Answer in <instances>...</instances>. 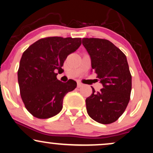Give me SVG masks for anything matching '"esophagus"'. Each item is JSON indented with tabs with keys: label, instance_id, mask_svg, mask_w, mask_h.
Segmentation results:
<instances>
[{
	"label": "esophagus",
	"instance_id": "esophagus-1",
	"mask_svg": "<svg viewBox=\"0 0 153 153\" xmlns=\"http://www.w3.org/2000/svg\"><path fill=\"white\" fill-rule=\"evenodd\" d=\"M82 85H83L80 82H78V84H77V86H78V88H80V87H82Z\"/></svg>",
	"mask_w": 153,
	"mask_h": 153
}]
</instances>
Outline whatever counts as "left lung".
Returning a JSON list of instances; mask_svg holds the SVG:
<instances>
[{"label": "left lung", "mask_w": 153, "mask_h": 153, "mask_svg": "<svg viewBox=\"0 0 153 153\" xmlns=\"http://www.w3.org/2000/svg\"><path fill=\"white\" fill-rule=\"evenodd\" d=\"M91 58L92 70L103 88L85 100L88 115L97 122L109 124L123 114L130 100L132 80L126 56L109 40L83 38Z\"/></svg>", "instance_id": "obj_1"}]
</instances>
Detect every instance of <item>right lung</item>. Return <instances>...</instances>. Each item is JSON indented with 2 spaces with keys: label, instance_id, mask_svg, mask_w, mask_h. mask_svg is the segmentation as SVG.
<instances>
[{
  "label": "right lung",
  "instance_id": "1",
  "mask_svg": "<svg viewBox=\"0 0 153 153\" xmlns=\"http://www.w3.org/2000/svg\"><path fill=\"white\" fill-rule=\"evenodd\" d=\"M81 38L49 36L34 42L23 53L17 71L20 95L33 117L49 119L63 108L68 92L76 88L73 80L62 82L56 78L69 54L81 45Z\"/></svg>",
  "mask_w": 153,
  "mask_h": 153
}]
</instances>
